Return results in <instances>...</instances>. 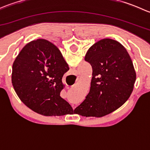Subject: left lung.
I'll return each mask as SVG.
<instances>
[{"label": "left lung", "mask_w": 150, "mask_h": 150, "mask_svg": "<svg viewBox=\"0 0 150 150\" xmlns=\"http://www.w3.org/2000/svg\"><path fill=\"white\" fill-rule=\"evenodd\" d=\"M85 60L92 67L90 91L74 112L86 117H103L131 96L137 79L132 59L121 43L104 38L89 48Z\"/></svg>", "instance_id": "8db88e82"}]
</instances>
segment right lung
<instances>
[{"mask_svg": "<svg viewBox=\"0 0 150 150\" xmlns=\"http://www.w3.org/2000/svg\"><path fill=\"white\" fill-rule=\"evenodd\" d=\"M69 66L59 48L45 39L23 47L12 66L15 92L27 107L44 116L73 114L70 104L60 96L62 79Z\"/></svg>", "mask_w": 150, "mask_h": 150, "instance_id": "add662e5", "label": "right lung"}]
</instances>
